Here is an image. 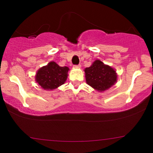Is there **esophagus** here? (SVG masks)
Returning a JSON list of instances; mask_svg holds the SVG:
<instances>
[{"label":"esophagus","mask_w":153,"mask_h":153,"mask_svg":"<svg viewBox=\"0 0 153 153\" xmlns=\"http://www.w3.org/2000/svg\"><path fill=\"white\" fill-rule=\"evenodd\" d=\"M74 67L75 68H81V65H74Z\"/></svg>","instance_id":"obj_1"}]
</instances>
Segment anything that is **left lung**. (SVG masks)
Segmentation results:
<instances>
[{
    "label": "left lung",
    "mask_w": 153,
    "mask_h": 153,
    "mask_svg": "<svg viewBox=\"0 0 153 153\" xmlns=\"http://www.w3.org/2000/svg\"><path fill=\"white\" fill-rule=\"evenodd\" d=\"M85 73L87 83L99 91L107 90L117 81V75L114 70L99 59L85 68Z\"/></svg>",
    "instance_id": "8db88e82"
}]
</instances>
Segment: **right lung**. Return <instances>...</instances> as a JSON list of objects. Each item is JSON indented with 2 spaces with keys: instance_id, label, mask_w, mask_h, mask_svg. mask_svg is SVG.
<instances>
[{
  "instance_id": "add662e5",
  "label": "right lung",
  "mask_w": 153,
  "mask_h": 153,
  "mask_svg": "<svg viewBox=\"0 0 153 153\" xmlns=\"http://www.w3.org/2000/svg\"><path fill=\"white\" fill-rule=\"evenodd\" d=\"M68 67H60L54 62H50L37 71L36 81L44 89L53 90L64 84L68 78Z\"/></svg>"
}]
</instances>
